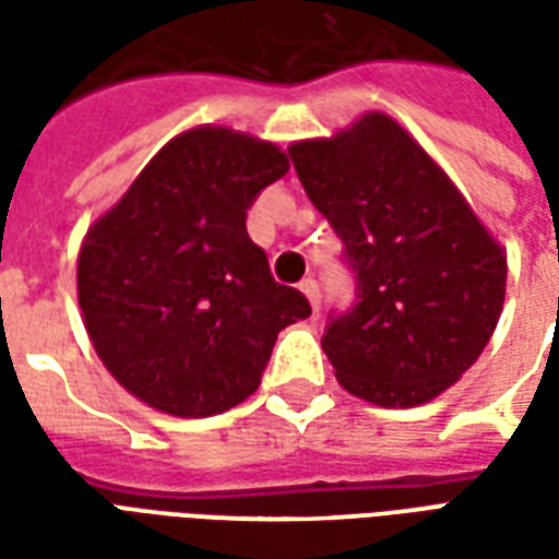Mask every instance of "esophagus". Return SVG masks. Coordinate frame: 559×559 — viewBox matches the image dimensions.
<instances>
[{"label": "esophagus", "mask_w": 559, "mask_h": 559, "mask_svg": "<svg viewBox=\"0 0 559 559\" xmlns=\"http://www.w3.org/2000/svg\"><path fill=\"white\" fill-rule=\"evenodd\" d=\"M299 290L305 293V296H308V302H311V308H320V284H317L314 278H305L302 284H299Z\"/></svg>", "instance_id": "34e87169"}]
</instances>
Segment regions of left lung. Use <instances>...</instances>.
<instances>
[{"mask_svg":"<svg viewBox=\"0 0 559 559\" xmlns=\"http://www.w3.org/2000/svg\"><path fill=\"white\" fill-rule=\"evenodd\" d=\"M287 152L359 284L356 305L323 335L338 383L377 407L437 399L491 341L506 251L392 116L365 114Z\"/></svg>","mask_w":559,"mask_h":559,"instance_id":"obj_1","label":"left lung"}]
</instances>
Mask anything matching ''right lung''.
I'll return each instance as SVG.
<instances>
[{"mask_svg":"<svg viewBox=\"0 0 559 559\" xmlns=\"http://www.w3.org/2000/svg\"><path fill=\"white\" fill-rule=\"evenodd\" d=\"M290 170L275 143L197 126L160 148L80 245L78 299L104 368L148 407L200 419L254 395L275 338L311 314L248 239Z\"/></svg>","mask_w":559,"mask_h":559,"instance_id":"1","label":"right lung"}]
</instances>
